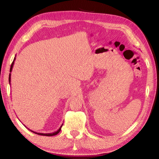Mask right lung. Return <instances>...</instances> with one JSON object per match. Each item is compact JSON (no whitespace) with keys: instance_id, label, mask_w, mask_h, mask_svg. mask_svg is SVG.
I'll return each instance as SVG.
<instances>
[{"instance_id":"right-lung-1","label":"right lung","mask_w":159,"mask_h":159,"mask_svg":"<svg viewBox=\"0 0 159 159\" xmlns=\"http://www.w3.org/2000/svg\"><path fill=\"white\" fill-rule=\"evenodd\" d=\"M15 60H16V56L14 57V60H13V61H12V64H11V69H10V72L11 73L12 72V68H13V66H14V61H15ZM10 73V74H9V78H8V81H9V84L11 85V74ZM62 125H63V123H62V125H61L60 126V127L56 131H54V132H53V133H37V132H35V131H32V130H30V129H29L30 131H32V133H36V134H40V135H43V136H48V137H50V136H54V135H56V134H57V133H60V131H61V127H62ZM26 127V126H25Z\"/></svg>"}]
</instances>
